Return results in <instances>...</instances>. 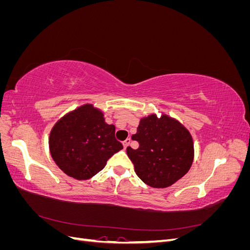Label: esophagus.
<instances>
[{
    "instance_id": "esophagus-1",
    "label": "esophagus",
    "mask_w": 250,
    "mask_h": 250,
    "mask_svg": "<svg viewBox=\"0 0 250 250\" xmlns=\"http://www.w3.org/2000/svg\"><path fill=\"white\" fill-rule=\"evenodd\" d=\"M130 142H131V140H130V139H126V140L123 142V146H124V149H126L128 146L130 145Z\"/></svg>"
}]
</instances>
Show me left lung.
Returning <instances> with one entry per match:
<instances>
[{"label":"left lung","instance_id":"1","mask_svg":"<svg viewBox=\"0 0 250 250\" xmlns=\"http://www.w3.org/2000/svg\"><path fill=\"white\" fill-rule=\"evenodd\" d=\"M131 139L140 147H127L137 175L149 187L168 188L185 176L194 160V143L187 128L168 115L142 118Z\"/></svg>","mask_w":250,"mask_h":250}]
</instances>
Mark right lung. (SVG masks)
Here are the masks:
<instances>
[{
  "label": "right lung",
  "instance_id": "right-lung-1",
  "mask_svg": "<svg viewBox=\"0 0 250 250\" xmlns=\"http://www.w3.org/2000/svg\"><path fill=\"white\" fill-rule=\"evenodd\" d=\"M115 125L105 122L103 111L84 104L59 119L49 137L53 161L66 175L78 180L95 176L123 145Z\"/></svg>",
  "mask_w": 250,
  "mask_h": 250
}]
</instances>
